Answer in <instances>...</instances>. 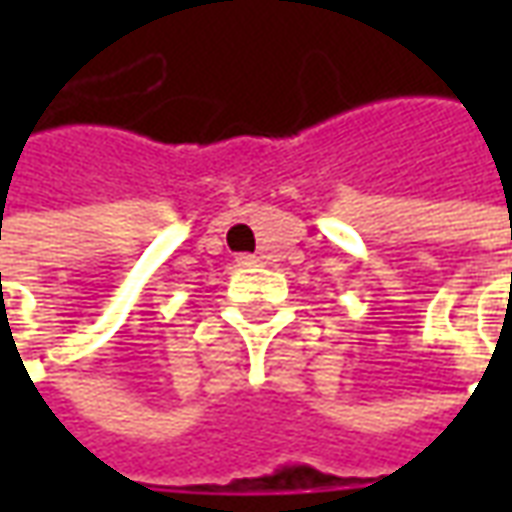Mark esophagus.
Instances as JSON below:
<instances>
[{
  "instance_id": "obj_1",
  "label": "esophagus",
  "mask_w": 512,
  "mask_h": 512,
  "mask_svg": "<svg viewBox=\"0 0 512 512\" xmlns=\"http://www.w3.org/2000/svg\"><path fill=\"white\" fill-rule=\"evenodd\" d=\"M260 263V257L255 255H238V266H257Z\"/></svg>"
}]
</instances>
